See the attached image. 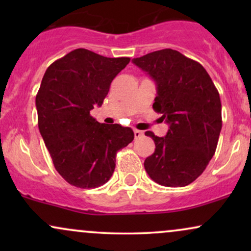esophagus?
Instances as JSON below:
<instances>
[{
	"mask_svg": "<svg viewBox=\"0 0 251 251\" xmlns=\"http://www.w3.org/2000/svg\"><path fill=\"white\" fill-rule=\"evenodd\" d=\"M143 134H144L143 131H139V129H134V137L135 138L143 137Z\"/></svg>",
	"mask_w": 251,
	"mask_h": 251,
	"instance_id": "1",
	"label": "esophagus"
}]
</instances>
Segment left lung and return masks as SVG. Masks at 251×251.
<instances>
[{
  "label": "left lung",
  "mask_w": 251,
  "mask_h": 251,
  "mask_svg": "<svg viewBox=\"0 0 251 251\" xmlns=\"http://www.w3.org/2000/svg\"><path fill=\"white\" fill-rule=\"evenodd\" d=\"M132 62L157 83L153 109L170 125L165 137L145 132L155 145L144 162L146 172L163 186L189 185L203 174L217 148L220 93L205 68L178 50H155Z\"/></svg>",
  "instance_id": "obj_1"
}]
</instances>
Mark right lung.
Segmentation results:
<instances>
[{
	"label": "right lung",
	"instance_id": "right-lung-1",
	"mask_svg": "<svg viewBox=\"0 0 251 251\" xmlns=\"http://www.w3.org/2000/svg\"><path fill=\"white\" fill-rule=\"evenodd\" d=\"M129 60L79 48L54 61L42 77L37 125L55 170L71 185H103L116 169L117 152L133 140L129 127L100 124L89 113L102 105L112 80Z\"/></svg>",
	"mask_w": 251,
	"mask_h": 251
}]
</instances>
